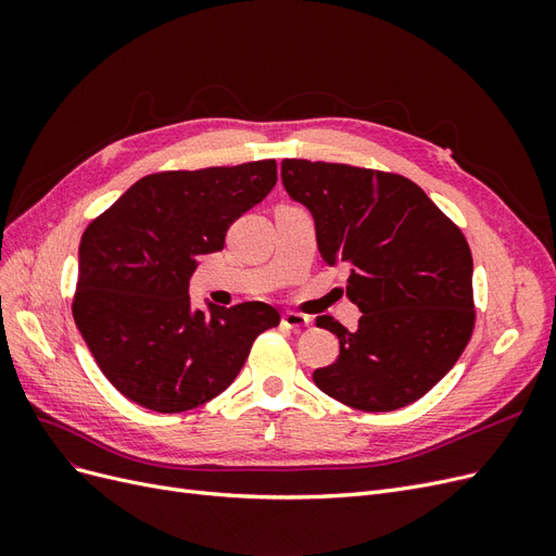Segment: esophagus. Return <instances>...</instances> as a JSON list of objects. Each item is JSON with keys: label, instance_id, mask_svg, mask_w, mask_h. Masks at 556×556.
Masks as SVG:
<instances>
[{"label": "esophagus", "instance_id": "34e87169", "mask_svg": "<svg viewBox=\"0 0 556 556\" xmlns=\"http://www.w3.org/2000/svg\"><path fill=\"white\" fill-rule=\"evenodd\" d=\"M280 323H282L285 329L301 331V329L311 325V317H308V315H301V313H294V311H288V313H282Z\"/></svg>", "mask_w": 556, "mask_h": 556}]
</instances>
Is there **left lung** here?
Here are the masks:
<instances>
[{"mask_svg": "<svg viewBox=\"0 0 556 556\" xmlns=\"http://www.w3.org/2000/svg\"><path fill=\"white\" fill-rule=\"evenodd\" d=\"M282 185L315 220L317 250L348 266L355 331L331 315L341 355L315 384L364 413L422 399L457 364L476 327L473 257L462 229L399 174L350 164L282 160Z\"/></svg>", "mask_w": 556, "mask_h": 556, "instance_id": "obj_1", "label": "left lung"}]
</instances>
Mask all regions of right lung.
I'll return each mask as SVG.
<instances>
[{"label":"right lung","mask_w":556,"mask_h":556,"mask_svg":"<svg viewBox=\"0 0 556 556\" xmlns=\"http://www.w3.org/2000/svg\"><path fill=\"white\" fill-rule=\"evenodd\" d=\"M276 160L137 180L80 239L74 319L117 392L155 413L215 399L280 313L264 301L208 311L190 304L197 257L274 190Z\"/></svg>","instance_id":"obj_1"}]
</instances>
